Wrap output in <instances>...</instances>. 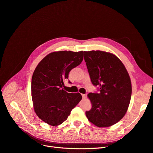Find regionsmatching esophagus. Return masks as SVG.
Instances as JSON below:
<instances>
[{"instance_id":"obj_1","label":"esophagus","mask_w":153,"mask_h":153,"mask_svg":"<svg viewBox=\"0 0 153 153\" xmlns=\"http://www.w3.org/2000/svg\"><path fill=\"white\" fill-rule=\"evenodd\" d=\"M82 98H86V97H87V94H82Z\"/></svg>"}]
</instances>
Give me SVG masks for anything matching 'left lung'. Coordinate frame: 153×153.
<instances>
[{
    "instance_id": "8db88e82",
    "label": "left lung",
    "mask_w": 153,
    "mask_h": 153,
    "mask_svg": "<svg viewBox=\"0 0 153 153\" xmlns=\"http://www.w3.org/2000/svg\"><path fill=\"white\" fill-rule=\"evenodd\" d=\"M91 80L100 93L88 94L91 109L85 112L95 126L106 128L119 122L126 114L131 96V82L122 61L114 54L100 50L84 51Z\"/></svg>"
}]
</instances>
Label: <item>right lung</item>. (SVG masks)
<instances>
[{"instance_id":"obj_1","label":"right lung","mask_w":153,"mask_h":153,"mask_svg":"<svg viewBox=\"0 0 153 153\" xmlns=\"http://www.w3.org/2000/svg\"><path fill=\"white\" fill-rule=\"evenodd\" d=\"M83 59L84 51L53 52L35 69L31 82L34 110L39 118L50 126H57L65 121L82 98L79 92L68 93L62 87L69 72L80 64Z\"/></svg>"}]
</instances>
